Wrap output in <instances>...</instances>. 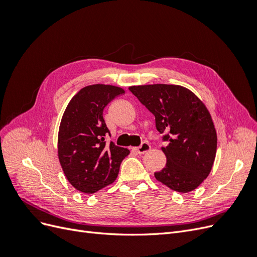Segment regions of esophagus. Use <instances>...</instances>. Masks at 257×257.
<instances>
[{"mask_svg": "<svg viewBox=\"0 0 257 257\" xmlns=\"http://www.w3.org/2000/svg\"><path fill=\"white\" fill-rule=\"evenodd\" d=\"M150 148H151V146L148 144L147 142H143L142 143V145L139 146V147H137V148H135V152H137L138 154H144V153H146L147 151H149L150 150Z\"/></svg>", "mask_w": 257, "mask_h": 257, "instance_id": "esophagus-1", "label": "esophagus"}]
</instances>
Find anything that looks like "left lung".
<instances>
[{"label":"left lung","mask_w":257,"mask_h":257,"mask_svg":"<svg viewBox=\"0 0 257 257\" xmlns=\"http://www.w3.org/2000/svg\"><path fill=\"white\" fill-rule=\"evenodd\" d=\"M128 90L155 116V127L168 143L162 148L166 165L154 177L177 192L195 190L211 172L216 153V132L204 103L181 85H134Z\"/></svg>","instance_id":"left-lung-1"}]
</instances>
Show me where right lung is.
<instances>
[{
  "label": "right lung",
  "mask_w": 257,
  "mask_h": 257,
  "mask_svg": "<svg viewBox=\"0 0 257 257\" xmlns=\"http://www.w3.org/2000/svg\"><path fill=\"white\" fill-rule=\"evenodd\" d=\"M124 90L114 85L92 84L82 88L68 103L62 116L58 154L61 166L76 190L92 194L111 184L121 162L130 151L106 144L109 135L103 118L104 108Z\"/></svg>",
  "instance_id": "obj_1"
}]
</instances>
